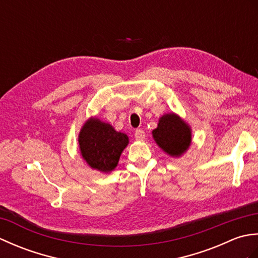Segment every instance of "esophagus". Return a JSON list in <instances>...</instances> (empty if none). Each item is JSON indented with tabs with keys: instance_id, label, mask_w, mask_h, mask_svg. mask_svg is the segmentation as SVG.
Instances as JSON below:
<instances>
[{
	"instance_id": "1",
	"label": "esophagus",
	"mask_w": 258,
	"mask_h": 258,
	"mask_svg": "<svg viewBox=\"0 0 258 258\" xmlns=\"http://www.w3.org/2000/svg\"><path fill=\"white\" fill-rule=\"evenodd\" d=\"M135 139L138 141H144L145 133L143 130H136L135 131Z\"/></svg>"
}]
</instances>
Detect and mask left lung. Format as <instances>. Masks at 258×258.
Returning <instances> with one entry per match:
<instances>
[{
	"label": "left lung",
	"mask_w": 258,
	"mask_h": 258,
	"mask_svg": "<svg viewBox=\"0 0 258 258\" xmlns=\"http://www.w3.org/2000/svg\"><path fill=\"white\" fill-rule=\"evenodd\" d=\"M152 135L158 147L172 157H180L191 144L190 126L174 112L162 115Z\"/></svg>",
	"instance_id": "left-lung-1"
}]
</instances>
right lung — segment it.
Masks as SVG:
<instances>
[{"label":"right lung","instance_id":"right-lung-1","mask_svg":"<svg viewBox=\"0 0 258 258\" xmlns=\"http://www.w3.org/2000/svg\"><path fill=\"white\" fill-rule=\"evenodd\" d=\"M81 156L91 168L111 173L117 166L120 154L128 145V136L117 132L111 124L90 117L79 134Z\"/></svg>","mask_w":258,"mask_h":258}]
</instances>
